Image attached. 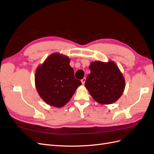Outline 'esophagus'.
I'll use <instances>...</instances> for the list:
<instances>
[{"mask_svg":"<svg viewBox=\"0 0 154 154\" xmlns=\"http://www.w3.org/2000/svg\"><path fill=\"white\" fill-rule=\"evenodd\" d=\"M85 80H86V78H83L82 80H81V82H82V84L83 85H84L85 84Z\"/></svg>","mask_w":154,"mask_h":154,"instance_id":"34e87169","label":"esophagus"}]
</instances>
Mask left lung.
<instances>
[{
  "label": "left lung",
  "mask_w": 154,
  "mask_h": 154,
  "mask_svg": "<svg viewBox=\"0 0 154 154\" xmlns=\"http://www.w3.org/2000/svg\"><path fill=\"white\" fill-rule=\"evenodd\" d=\"M88 68L91 73L87 77L85 86L96 101L109 105L117 101L125 88V79L116 63L92 62Z\"/></svg>",
  "instance_id": "8db88e82"
}]
</instances>
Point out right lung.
<instances>
[{
    "instance_id": "1",
    "label": "right lung",
    "mask_w": 154,
    "mask_h": 154,
    "mask_svg": "<svg viewBox=\"0 0 154 154\" xmlns=\"http://www.w3.org/2000/svg\"><path fill=\"white\" fill-rule=\"evenodd\" d=\"M71 60L59 53L50 54L37 67L35 83L40 97L48 105L62 107L66 105L82 82L74 78Z\"/></svg>"
}]
</instances>
